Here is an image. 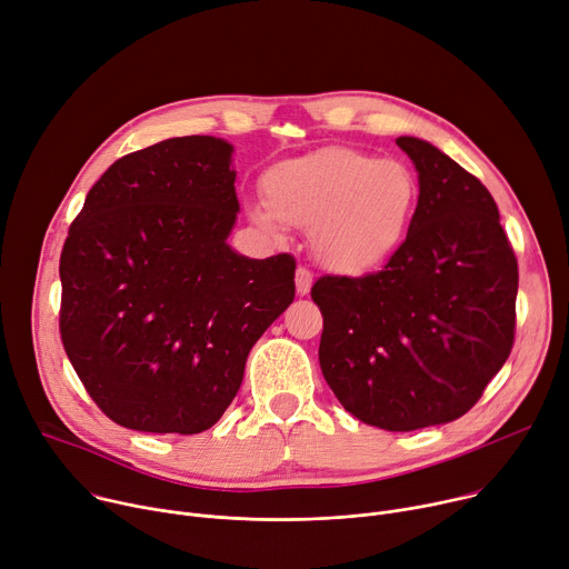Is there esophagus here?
Returning a JSON list of instances; mask_svg holds the SVG:
<instances>
[{
    "mask_svg": "<svg viewBox=\"0 0 569 569\" xmlns=\"http://www.w3.org/2000/svg\"><path fill=\"white\" fill-rule=\"evenodd\" d=\"M295 286H297V295H301V297L311 292L313 272L308 270V268H303V266H299V268H297V274H295Z\"/></svg>",
    "mask_w": 569,
    "mask_h": 569,
    "instance_id": "esophagus-1",
    "label": "esophagus"
}]
</instances>
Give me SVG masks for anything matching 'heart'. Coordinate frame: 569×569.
<instances>
[{
    "label": "heart",
    "mask_w": 569,
    "mask_h": 569,
    "mask_svg": "<svg viewBox=\"0 0 569 569\" xmlns=\"http://www.w3.org/2000/svg\"><path fill=\"white\" fill-rule=\"evenodd\" d=\"M268 209L253 220L313 229L318 261L333 272L363 274L403 244L420 201V181L401 161L353 147H325L283 161L263 177Z\"/></svg>",
    "instance_id": "heart-1"
}]
</instances>
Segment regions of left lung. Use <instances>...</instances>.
<instances>
[{
  "label": "left lung",
  "instance_id": "8db88e82",
  "mask_svg": "<svg viewBox=\"0 0 569 569\" xmlns=\"http://www.w3.org/2000/svg\"><path fill=\"white\" fill-rule=\"evenodd\" d=\"M397 144L420 201L403 244L366 277H320V368L360 422L416 431L465 416L515 340L518 258L488 188L427 140Z\"/></svg>",
  "mask_w": 569,
  "mask_h": 569
}]
</instances>
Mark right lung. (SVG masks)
<instances>
[{
	"instance_id": "1",
	"label": "right lung",
	"mask_w": 569,
	"mask_h": 569,
	"mask_svg": "<svg viewBox=\"0 0 569 569\" xmlns=\"http://www.w3.org/2000/svg\"><path fill=\"white\" fill-rule=\"evenodd\" d=\"M233 147L183 136L118 159L61 251V340L116 425L201 433L233 401L249 349L295 299V258L236 253Z\"/></svg>"
}]
</instances>
